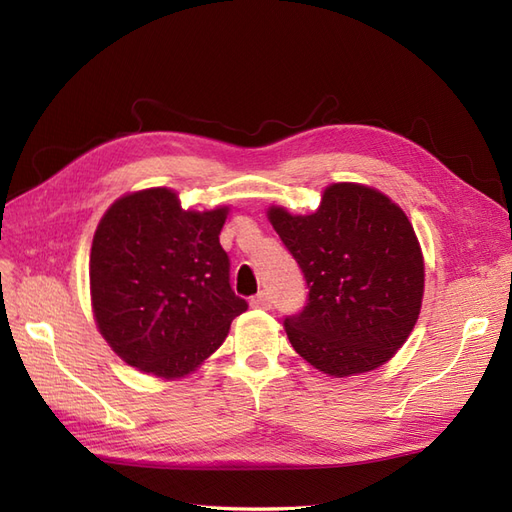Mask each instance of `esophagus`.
<instances>
[{
	"label": "esophagus",
	"instance_id": "esophagus-1",
	"mask_svg": "<svg viewBox=\"0 0 512 512\" xmlns=\"http://www.w3.org/2000/svg\"><path fill=\"white\" fill-rule=\"evenodd\" d=\"M250 305L256 309H271V297L269 292H258L256 297L250 299Z\"/></svg>",
	"mask_w": 512,
	"mask_h": 512
}]
</instances>
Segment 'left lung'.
I'll return each mask as SVG.
<instances>
[{"label":"left lung","instance_id":"1","mask_svg":"<svg viewBox=\"0 0 512 512\" xmlns=\"http://www.w3.org/2000/svg\"><path fill=\"white\" fill-rule=\"evenodd\" d=\"M309 288L284 318L292 348L324 374L344 378L384 365L421 314L425 265L406 213L359 183H333L312 215L267 211Z\"/></svg>","mask_w":512,"mask_h":512}]
</instances>
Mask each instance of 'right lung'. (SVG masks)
I'll return each mask as SVG.
<instances>
[{
    "label": "right lung",
    "instance_id": "right-lung-1",
    "mask_svg": "<svg viewBox=\"0 0 512 512\" xmlns=\"http://www.w3.org/2000/svg\"><path fill=\"white\" fill-rule=\"evenodd\" d=\"M226 215L185 211L168 188L121 196L104 213L91 243V305L128 365L160 378L190 374L247 309L220 245Z\"/></svg>",
    "mask_w": 512,
    "mask_h": 512
}]
</instances>
